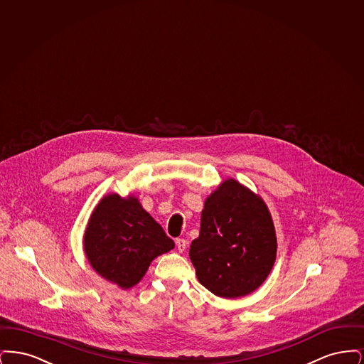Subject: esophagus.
<instances>
[{
    "label": "esophagus",
    "instance_id": "34e87169",
    "mask_svg": "<svg viewBox=\"0 0 364 364\" xmlns=\"http://www.w3.org/2000/svg\"><path fill=\"white\" fill-rule=\"evenodd\" d=\"M187 245H188V242H187L186 239H176V247H177V250H178L180 252L186 251Z\"/></svg>",
    "mask_w": 364,
    "mask_h": 364
}]
</instances>
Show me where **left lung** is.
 I'll return each instance as SVG.
<instances>
[{"mask_svg":"<svg viewBox=\"0 0 364 364\" xmlns=\"http://www.w3.org/2000/svg\"><path fill=\"white\" fill-rule=\"evenodd\" d=\"M276 254L277 237L266 203L228 178L206 199L199 237L191 242L199 282L220 297L245 296L270 274Z\"/></svg>","mask_w":364,"mask_h":364,"instance_id":"1","label":"left lung"}]
</instances>
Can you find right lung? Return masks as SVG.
I'll return each mask as SVG.
<instances>
[{"instance_id": "add662e5", "label": "right lung", "mask_w": 364, "mask_h": 364, "mask_svg": "<svg viewBox=\"0 0 364 364\" xmlns=\"http://www.w3.org/2000/svg\"><path fill=\"white\" fill-rule=\"evenodd\" d=\"M87 259L122 289L136 285L151 260L174 248L162 226L132 195H106L94 208L83 237Z\"/></svg>"}]
</instances>
